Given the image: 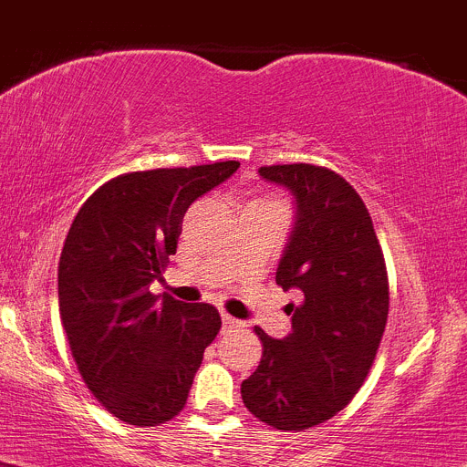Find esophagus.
Segmentation results:
<instances>
[{"instance_id": "1", "label": "esophagus", "mask_w": 467, "mask_h": 467, "mask_svg": "<svg viewBox=\"0 0 467 467\" xmlns=\"http://www.w3.org/2000/svg\"><path fill=\"white\" fill-rule=\"evenodd\" d=\"M223 324H224V326H238L240 321L234 319V317L227 315V312H223Z\"/></svg>"}]
</instances>
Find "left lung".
I'll return each mask as SVG.
<instances>
[{
  "instance_id": "obj_1",
  "label": "left lung",
  "mask_w": 467,
  "mask_h": 467,
  "mask_svg": "<svg viewBox=\"0 0 467 467\" xmlns=\"http://www.w3.org/2000/svg\"><path fill=\"white\" fill-rule=\"evenodd\" d=\"M295 193L299 218L276 269L292 333L263 344L258 368L240 387L243 402L274 430L304 431L330 420L362 389L389 317V276L371 213L358 191L335 171L315 163L258 168Z\"/></svg>"
}]
</instances>
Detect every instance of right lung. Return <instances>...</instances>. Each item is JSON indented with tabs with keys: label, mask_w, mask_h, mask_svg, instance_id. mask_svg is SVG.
Segmentation results:
<instances>
[{
	"label": "right lung",
	"mask_w": 467,
	"mask_h": 467,
	"mask_svg": "<svg viewBox=\"0 0 467 467\" xmlns=\"http://www.w3.org/2000/svg\"><path fill=\"white\" fill-rule=\"evenodd\" d=\"M238 161L123 172L80 206L57 265V304L71 358L96 400L137 427L186 405L204 348L223 328L209 304L157 299L148 285L177 252L182 220Z\"/></svg>",
	"instance_id": "right-lung-1"
}]
</instances>
